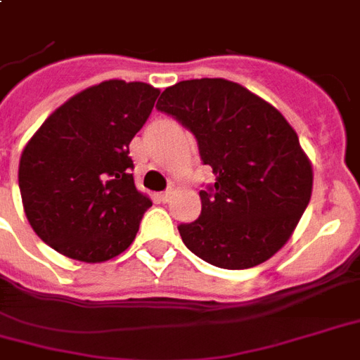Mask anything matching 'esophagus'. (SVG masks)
<instances>
[{
    "mask_svg": "<svg viewBox=\"0 0 360 360\" xmlns=\"http://www.w3.org/2000/svg\"><path fill=\"white\" fill-rule=\"evenodd\" d=\"M169 198H172V191H166V193L158 194V200L164 202V204H166V202H169Z\"/></svg>",
    "mask_w": 360,
    "mask_h": 360,
    "instance_id": "esophagus-1",
    "label": "esophagus"
}]
</instances>
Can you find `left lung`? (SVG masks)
Instances as JSON below:
<instances>
[{
	"instance_id": "1",
	"label": "left lung",
	"mask_w": 360,
	"mask_h": 360,
	"mask_svg": "<svg viewBox=\"0 0 360 360\" xmlns=\"http://www.w3.org/2000/svg\"><path fill=\"white\" fill-rule=\"evenodd\" d=\"M160 112L194 133L215 183L202 212L179 225L185 246L221 269L267 262L297 227L313 193V166L275 106L223 78L185 79L160 95Z\"/></svg>"
}]
</instances>
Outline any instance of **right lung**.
<instances>
[{
	"label": "right lung",
	"instance_id": "obj_1",
	"mask_svg": "<svg viewBox=\"0 0 360 360\" xmlns=\"http://www.w3.org/2000/svg\"><path fill=\"white\" fill-rule=\"evenodd\" d=\"M158 95L143 82L91 85L58 106L26 143L18 164L24 214L58 254L101 263L135 240L153 202L135 187L129 143Z\"/></svg>",
	"mask_w": 360,
	"mask_h": 360
}]
</instances>
